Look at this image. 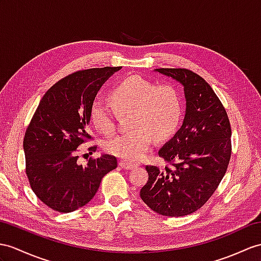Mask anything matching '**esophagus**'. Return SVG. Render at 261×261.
Wrapping results in <instances>:
<instances>
[{
    "label": "esophagus",
    "mask_w": 261,
    "mask_h": 261,
    "mask_svg": "<svg viewBox=\"0 0 261 261\" xmlns=\"http://www.w3.org/2000/svg\"><path fill=\"white\" fill-rule=\"evenodd\" d=\"M119 166L122 167L123 169H126V170H132L134 169L136 167L135 164H132V163H128V162H119Z\"/></svg>",
    "instance_id": "obj_1"
}]
</instances>
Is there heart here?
Here are the masks:
<instances>
[{
	"instance_id": "b5f03b06",
	"label": "heart",
	"mask_w": 261,
	"mask_h": 261,
	"mask_svg": "<svg viewBox=\"0 0 261 261\" xmlns=\"http://www.w3.org/2000/svg\"><path fill=\"white\" fill-rule=\"evenodd\" d=\"M111 105L117 114L130 113L127 134L107 141L104 148L120 160H141L148 150L154 137L166 139L174 134L181 118L178 93L169 85L154 86L139 76H130L119 83L110 93ZM90 117L93 126L104 136L115 132V119L110 107L95 100Z\"/></svg>"
}]
</instances>
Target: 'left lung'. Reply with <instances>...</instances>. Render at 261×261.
Wrapping results in <instances>:
<instances>
[{
    "label": "left lung",
    "instance_id": "1",
    "mask_svg": "<svg viewBox=\"0 0 261 261\" xmlns=\"http://www.w3.org/2000/svg\"><path fill=\"white\" fill-rule=\"evenodd\" d=\"M184 87L185 117L158 151L170 166H146L141 198L151 211L181 217L204 206L217 189L231 155V128L224 106L208 83L186 68H156Z\"/></svg>",
    "mask_w": 261,
    "mask_h": 261
}]
</instances>
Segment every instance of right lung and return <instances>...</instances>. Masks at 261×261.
I'll return each instance as SVG.
<instances>
[{
	"label": "right lung",
	"mask_w": 261,
	"mask_h": 261,
	"mask_svg": "<svg viewBox=\"0 0 261 261\" xmlns=\"http://www.w3.org/2000/svg\"><path fill=\"white\" fill-rule=\"evenodd\" d=\"M120 68H90L57 82L42 97L25 133L30 185L39 199L56 212L71 213L85 206L101 178L117 167L116 157L107 154L83 166L76 149L91 138L90 111L101 85Z\"/></svg>",
	"instance_id": "add662e5"
}]
</instances>
